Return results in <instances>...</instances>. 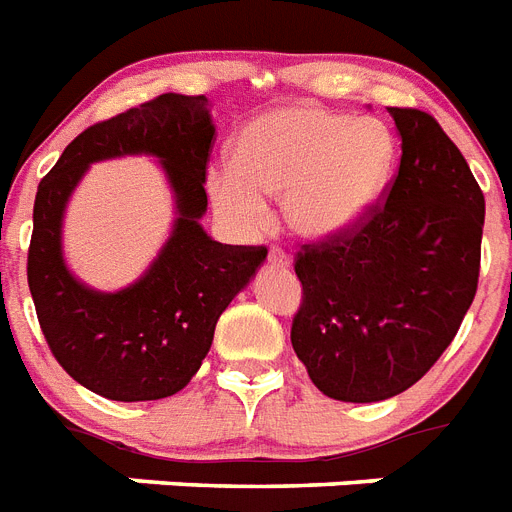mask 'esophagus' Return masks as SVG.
<instances>
[{
    "mask_svg": "<svg viewBox=\"0 0 512 512\" xmlns=\"http://www.w3.org/2000/svg\"><path fill=\"white\" fill-rule=\"evenodd\" d=\"M269 264L277 269H288L290 267V256L282 248H269Z\"/></svg>",
    "mask_w": 512,
    "mask_h": 512,
    "instance_id": "obj_1",
    "label": "esophagus"
}]
</instances>
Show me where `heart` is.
Listing matches in <instances>:
<instances>
[{
	"label": "heart",
	"mask_w": 512,
	"mask_h": 512,
	"mask_svg": "<svg viewBox=\"0 0 512 512\" xmlns=\"http://www.w3.org/2000/svg\"><path fill=\"white\" fill-rule=\"evenodd\" d=\"M394 158V137L380 121L290 105L237 134L232 166L208 174V198L243 235L269 224L264 198H285L290 227L322 240L365 219L386 190Z\"/></svg>",
	"instance_id": "b5f03b06"
}]
</instances>
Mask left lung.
<instances>
[{"label":"left lung","mask_w":512,"mask_h":512,"mask_svg":"<svg viewBox=\"0 0 512 512\" xmlns=\"http://www.w3.org/2000/svg\"><path fill=\"white\" fill-rule=\"evenodd\" d=\"M388 113L402 137L394 179L362 222L293 259L301 304L290 343L338 402L415 386L455 341L478 288L484 192L431 113Z\"/></svg>","instance_id":"left-lung-1"}]
</instances>
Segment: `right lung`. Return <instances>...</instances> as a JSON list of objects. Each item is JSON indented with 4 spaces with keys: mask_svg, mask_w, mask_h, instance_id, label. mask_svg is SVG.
Returning a JSON list of instances; mask_svg holds the SVG:
<instances>
[{
    "mask_svg": "<svg viewBox=\"0 0 512 512\" xmlns=\"http://www.w3.org/2000/svg\"><path fill=\"white\" fill-rule=\"evenodd\" d=\"M214 124L203 94H158L97 121L65 147L39 182L28 245V288L52 357L68 375L113 402L177 394L206 359L219 314L267 259L264 245H224L203 232ZM126 152L161 157L178 192L175 235L132 289L97 294L64 269V200L92 160Z\"/></svg>",
    "mask_w": 512,
    "mask_h": 512,
    "instance_id": "obj_1",
    "label": "right lung"
}]
</instances>
